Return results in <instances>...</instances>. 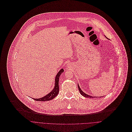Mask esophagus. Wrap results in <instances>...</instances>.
<instances>
[{
    "label": "esophagus",
    "instance_id": "34e87169",
    "mask_svg": "<svg viewBox=\"0 0 132 132\" xmlns=\"http://www.w3.org/2000/svg\"><path fill=\"white\" fill-rule=\"evenodd\" d=\"M68 68H69V65H68Z\"/></svg>",
    "mask_w": 132,
    "mask_h": 132
}]
</instances>
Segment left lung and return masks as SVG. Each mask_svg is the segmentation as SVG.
Instances as JSON below:
<instances>
[{
  "label": "left lung",
  "instance_id": "8db88e82",
  "mask_svg": "<svg viewBox=\"0 0 132 132\" xmlns=\"http://www.w3.org/2000/svg\"><path fill=\"white\" fill-rule=\"evenodd\" d=\"M78 90H79V91H80L81 94L82 96H83L84 97H86V98H95V97H93V96H92L88 95L85 94L84 92H83L82 90V89L80 88V86H79L78 84Z\"/></svg>",
  "mask_w": 132,
  "mask_h": 132
}]
</instances>
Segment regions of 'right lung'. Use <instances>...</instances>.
<instances>
[{
    "mask_svg": "<svg viewBox=\"0 0 132 132\" xmlns=\"http://www.w3.org/2000/svg\"><path fill=\"white\" fill-rule=\"evenodd\" d=\"M64 71V70L63 69H61L59 72L57 73V75L55 77V86L52 89L49 94H47L46 96L40 98H33L36 101H49L50 100H52L54 99L55 97H56L59 92V77L60 75L63 73Z\"/></svg>",
    "mask_w": 132,
    "mask_h": 132,
    "instance_id": "right-lung-1",
    "label": "right lung"
}]
</instances>
